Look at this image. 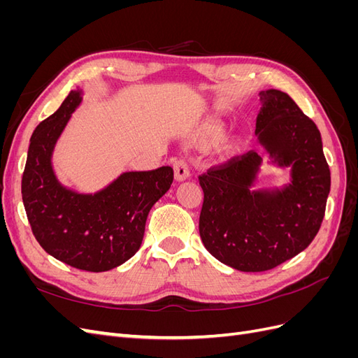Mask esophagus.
<instances>
[{
  "label": "esophagus",
  "mask_w": 358,
  "mask_h": 358,
  "mask_svg": "<svg viewBox=\"0 0 358 358\" xmlns=\"http://www.w3.org/2000/svg\"><path fill=\"white\" fill-rule=\"evenodd\" d=\"M173 169H175V178L176 180L182 182L189 178V167L185 159H176L173 162Z\"/></svg>",
  "instance_id": "34e87169"
}]
</instances>
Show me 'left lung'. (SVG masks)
Segmentation results:
<instances>
[{
    "label": "left lung",
    "instance_id": "left-lung-1",
    "mask_svg": "<svg viewBox=\"0 0 358 358\" xmlns=\"http://www.w3.org/2000/svg\"><path fill=\"white\" fill-rule=\"evenodd\" d=\"M258 143L279 167H291L284 188L252 189L262 167L255 150L199 176L204 192L199 230L204 248L241 272H264L296 257L317 236L330 192L321 134L282 91L259 92Z\"/></svg>",
    "mask_w": 358,
    "mask_h": 358
}]
</instances>
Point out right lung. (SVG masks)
Masks as SVG:
<instances>
[{
    "mask_svg": "<svg viewBox=\"0 0 358 358\" xmlns=\"http://www.w3.org/2000/svg\"><path fill=\"white\" fill-rule=\"evenodd\" d=\"M80 101L82 91H71L32 133L22 200L32 234L49 255L86 272H106L138 251L148 213L169 191L173 169L125 171L95 194H79L61 185L52 154Z\"/></svg>",
    "mask_w": 358,
    "mask_h": 358,
    "instance_id": "obj_1",
    "label": "right lung"
}]
</instances>
